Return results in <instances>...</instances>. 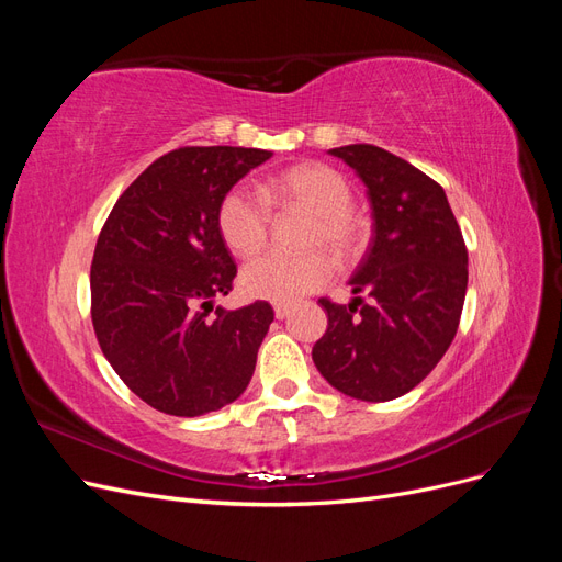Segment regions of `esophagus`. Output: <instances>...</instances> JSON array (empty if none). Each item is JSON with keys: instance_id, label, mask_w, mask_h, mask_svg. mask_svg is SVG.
<instances>
[{"instance_id": "1", "label": "esophagus", "mask_w": 562, "mask_h": 562, "mask_svg": "<svg viewBox=\"0 0 562 562\" xmlns=\"http://www.w3.org/2000/svg\"><path fill=\"white\" fill-rule=\"evenodd\" d=\"M288 314H291V307H288V304H274V316L277 318H285Z\"/></svg>"}]
</instances>
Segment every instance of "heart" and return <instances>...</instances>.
<instances>
[{"instance_id": "1", "label": "heart", "mask_w": 562, "mask_h": 562, "mask_svg": "<svg viewBox=\"0 0 562 562\" xmlns=\"http://www.w3.org/2000/svg\"><path fill=\"white\" fill-rule=\"evenodd\" d=\"M271 201L312 213L304 246L326 248L337 260H351L363 246V223L351 211L353 192L342 173L326 164H300L265 184ZM217 229L236 255L258 252L267 241L269 209L246 187H234L217 209ZM330 279V262L321 252H265L244 265L241 293L250 300L293 304Z\"/></svg>"}]
</instances>
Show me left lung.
<instances>
[{
  "label": "left lung",
  "mask_w": 562,
  "mask_h": 562,
  "mask_svg": "<svg viewBox=\"0 0 562 562\" xmlns=\"http://www.w3.org/2000/svg\"><path fill=\"white\" fill-rule=\"evenodd\" d=\"M330 155L353 168L372 209V239L349 279V304L321 300L328 330L314 366L342 394L380 403L415 389L443 359L462 316L469 258L443 187L375 145ZM371 300L363 305L358 297Z\"/></svg>",
  "instance_id": "obj_1"
}]
</instances>
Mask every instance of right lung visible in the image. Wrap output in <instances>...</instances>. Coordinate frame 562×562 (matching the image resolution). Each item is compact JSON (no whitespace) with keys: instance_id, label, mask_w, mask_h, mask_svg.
Instances as JSON below:
<instances>
[{"instance_id":"1","label":"right lung","mask_w":562,"mask_h":562,"mask_svg":"<svg viewBox=\"0 0 562 562\" xmlns=\"http://www.w3.org/2000/svg\"><path fill=\"white\" fill-rule=\"evenodd\" d=\"M271 151L182 147L119 196L91 265L95 337L119 378L159 413L199 417L239 398L274 321L267 302L217 307L236 265L217 229L220 201Z\"/></svg>"}]
</instances>
